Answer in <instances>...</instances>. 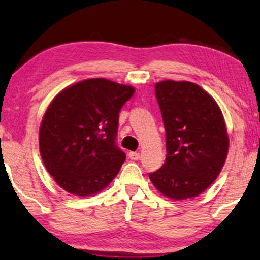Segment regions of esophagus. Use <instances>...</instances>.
<instances>
[{"instance_id":"obj_1","label":"esophagus","mask_w":260,"mask_h":260,"mask_svg":"<svg viewBox=\"0 0 260 260\" xmlns=\"http://www.w3.org/2000/svg\"><path fill=\"white\" fill-rule=\"evenodd\" d=\"M128 157H129L131 159L137 160V159L140 158V153L139 152H129V153H128Z\"/></svg>"}]
</instances>
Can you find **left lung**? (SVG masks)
Wrapping results in <instances>:
<instances>
[{"label":"left lung","instance_id":"8db88e82","mask_svg":"<svg viewBox=\"0 0 260 260\" xmlns=\"http://www.w3.org/2000/svg\"><path fill=\"white\" fill-rule=\"evenodd\" d=\"M166 128V162L149 174L151 182L174 200L199 196L217 179L229 139L218 104L199 85L164 80L154 85Z\"/></svg>","mask_w":260,"mask_h":260}]
</instances>
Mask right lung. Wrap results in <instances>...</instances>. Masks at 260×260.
<instances>
[{
  "label": "right lung",
  "instance_id": "add662e5",
  "mask_svg": "<svg viewBox=\"0 0 260 260\" xmlns=\"http://www.w3.org/2000/svg\"><path fill=\"white\" fill-rule=\"evenodd\" d=\"M133 93L129 85L93 78L52 100L39 128V151L61 188L87 197L113 181L126 159L116 145L119 113Z\"/></svg>",
  "mask_w": 260,
  "mask_h": 260
}]
</instances>
